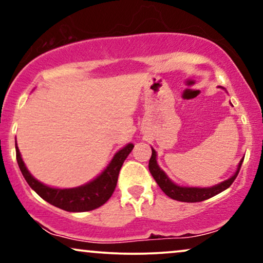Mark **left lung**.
<instances>
[{
	"mask_svg": "<svg viewBox=\"0 0 263 263\" xmlns=\"http://www.w3.org/2000/svg\"><path fill=\"white\" fill-rule=\"evenodd\" d=\"M152 155L150 158V162H148V170H150V173L154 177V179L156 180L158 186L161 187L162 191L166 194L167 196H170L171 199L181 201V202H200V201H205L210 197H213L217 194L222 193L226 189H228L229 186L232 185L233 181L235 180V178L238 177L239 171H240V167L242 164V161L239 163L238 170L233 176L227 179L222 183L217 184L215 186L211 187H187V186H179L177 184H174L170 178L167 177V174L164 173L163 171L161 170L160 166L157 164L156 161V151L151 147Z\"/></svg>",
	"mask_w": 263,
	"mask_h": 263,
	"instance_id": "obj_1",
	"label": "left lung"
}]
</instances>
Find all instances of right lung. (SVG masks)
<instances>
[{
	"label": "right lung",
	"mask_w": 263,
	"mask_h": 263,
	"mask_svg": "<svg viewBox=\"0 0 263 263\" xmlns=\"http://www.w3.org/2000/svg\"><path fill=\"white\" fill-rule=\"evenodd\" d=\"M133 147H134L133 144L126 145L117 152L106 170L99 177L85 185L72 187V189H56V187L47 186L40 183L29 173L17 146H15V155H17L18 166L21 168L23 177L39 196L51 205L68 211V212H85V211H91L102 206L112 196L116 189L117 180H118L119 171L125 158L132 152Z\"/></svg>",
	"instance_id": "1"
}]
</instances>
